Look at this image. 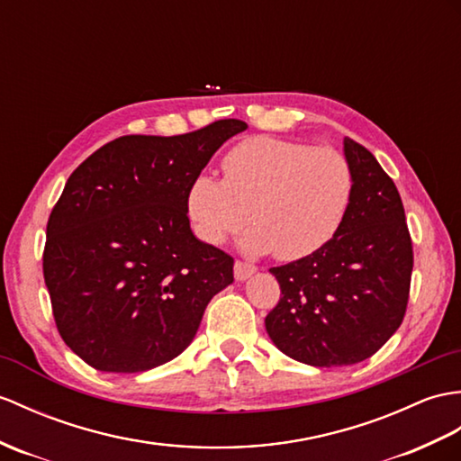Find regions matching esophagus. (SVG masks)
Segmentation results:
<instances>
[{
    "instance_id": "34e87169",
    "label": "esophagus",
    "mask_w": 461,
    "mask_h": 461,
    "mask_svg": "<svg viewBox=\"0 0 461 461\" xmlns=\"http://www.w3.org/2000/svg\"><path fill=\"white\" fill-rule=\"evenodd\" d=\"M255 265L249 263H243V261H235L233 265V275H235V281H248L249 276L255 273Z\"/></svg>"
}]
</instances>
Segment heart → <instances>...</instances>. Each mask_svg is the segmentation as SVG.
I'll return each instance as SVG.
<instances>
[{"label": "heart", "instance_id": "heart-1", "mask_svg": "<svg viewBox=\"0 0 461 461\" xmlns=\"http://www.w3.org/2000/svg\"><path fill=\"white\" fill-rule=\"evenodd\" d=\"M221 168L223 180L208 173L192 180L188 218L212 245L251 218L240 240L248 255L276 251L285 261L312 255L334 238L353 196V170L331 147L253 137L235 145Z\"/></svg>", "mask_w": 461, "mask_h": 461}]
</instances>
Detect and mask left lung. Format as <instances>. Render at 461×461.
Returning a JSON list of instances; mask_svg holds the SVG:
<instances>
[{"instance_id":"left-lung-1","label":"left lung","mask_w":461,"mask_h":461,"mask_svg":"<svg viewBox=\"0 0 461 461\" xmlns=\"http://www.w3.org/2000/svg\"><path fill=\"white\" fill-rule=\"evenodd\" d=\"M353 196L324 248L273 267L281 301L265 318L273 344L312 367L371 357L399 330L409 303L412 243L394 182L366 147L344 139Z\"/></svg>"}]
</instances>
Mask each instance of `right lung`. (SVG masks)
Segmentation results:
<instances>
[{"instance_id":"right-lung-1","label":"right lung","mask_w":461,"mask_h":461,"mask_svg":"<svg viewBox=\"0 0 461 461\" xmlns=\"http://www.w3.org/2000/svg\"><path fill=\"white\" fill-rule=\"evenodd\" d=\"M248 130L220 120L125 135L74 170L47 223L42 273L60 336L98 371L141 373L194 339L233 259L190 230L186 194L212 155Z\"/></svg>"}]
</instances>
